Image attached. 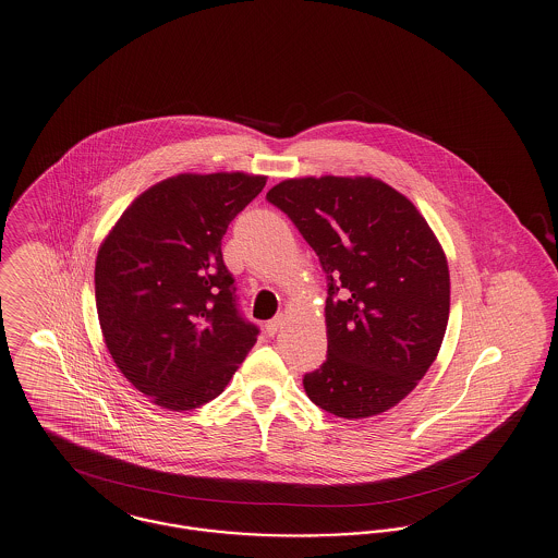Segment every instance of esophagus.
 <instances>
[{"instance_id":"esophagus-1","label":"esophagus","mask_w":558,"mask_h":558,"mask_svg":"<svg viewBox=\"0 0 558 558\" xmlns=\"http://www.w3.org/2000/svg\"><path fill=\"white\" fill-rule=\"evenodd\" d=\"M282 322H284V318L282 316H276V318L269 319L266 324V332L269 335V337H274L280 328H282Z\"/></svg>"}]
</instances>
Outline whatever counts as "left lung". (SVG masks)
I'll list each match as a JSON object with an SVG mask.
<instances>
[{"label": "left lung", "mask_w": 558, "mask_h": 558, "mask_svg": "<svg viewBox=\"0 0 558 558\" xmlns=\"http://www.w3.org/2000/svg\"><path fill=\"white\" fill-rule=\"evenodd\" d=\"M326 274L328 355L307 398L347 418L398 405L435 362L450 318V269L425 217L374 178H299L267 192Z\"/></svg>", "instance_id": "left-lung-1"}]
</instances>
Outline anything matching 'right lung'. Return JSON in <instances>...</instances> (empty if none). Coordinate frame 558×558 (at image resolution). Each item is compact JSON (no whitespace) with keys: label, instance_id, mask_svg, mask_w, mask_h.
I'll list each match as a JSON object with an SVG mask.
<instances>
[{"label":"right lung","instance_id":"obj_1","mask_svg":"<svg viewBox=\"0 0 558 558\" xmlns=\"http://www.w3.org/2000/svg\"><path fill=\"white\" fill-rule=\"evenodd\" d=\"M264 175L182 173L140 194L96 257V307L123 376L165 410L217 398L257 343L221 239Z\"/></svg>","mask_w":558,"mask_h":558}]
</instances>
